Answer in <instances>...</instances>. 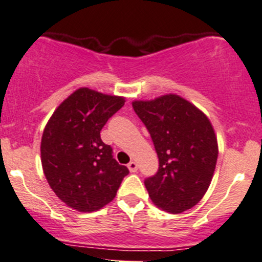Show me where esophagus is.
Segmentation results:
<instances>
[{
  "label": "esophagus",
  "mask_w": 262,
  "mask_h": 262,
  "mask_svg": "<svg viewBox=\"0 0 262 262\" xmlns=\"http://www.w3.org/2000/svg\"><path fill=\"white\" fill-rule=\"evenodd\" d=\"M128 168H129V170H130L132 173H134V172H137V169H138V166H137V163L134 161H130L128 163Z\"/></svg>",
  "instance_id": "34e87169"
}]
</instances>
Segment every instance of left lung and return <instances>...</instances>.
<instances>
[{
    "label": "left lung",
    "mask_w": 262,
    "mask_h": 262,
    "mask_svg": "<svg viewBox=\"0 0 262 262\" xmlns=\"http://www.w3.org/2000/svg\"><path fill=\"white\" fill-rule=\"evenodd\" d=\"M133 109L150 134L159 167L144 180L156 206L182 213L196 206L210 186L219 148L208 118L178 95L134 101Z\"/></svg>",
    "instance_id": "left-lung-1"
}]
</instances>
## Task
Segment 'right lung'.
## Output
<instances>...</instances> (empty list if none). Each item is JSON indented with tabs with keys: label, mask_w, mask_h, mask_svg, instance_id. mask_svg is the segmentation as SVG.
I'll list each match as a JSON object with an SVG mask.
<instances>
[{
	"label": "right lung",
	"mask_w": 262,
	"mask_h": 262,
	"mask_svg": "<svg viewBox=\"0 0 262 262\" xmlns=\"http://www.w3.org/2000/svg\"><path fill=\"white\" fill-rule=\"evenodd\" d=\"M124 98L81 88L54 112L41 139V163L56 196L80 212L100 210L117 194L128 168L100 138Z\"/></svg>",
	"instance_id": "obj_1"
}]
</instances>
